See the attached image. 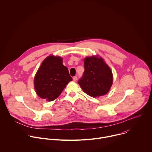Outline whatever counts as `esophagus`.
<instances>
[{
    "mask_svg": "<svg viewBox=\"0 0 152 152\" xmlns=\"http://www.w3.org/2000/svg\"><path fill=\"white\" fill-rule=\"evenodd\" d=\"M77 76H74V77H73V81H75V82H76V81L77 80Z\"/></svg>",
    "mask_w": 152,
    "mask_h": 152,
    "instance_id": "1",
    "label": "esophagus"
}]
</instances>
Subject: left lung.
Segmentation results:
<instances>
[{"label":"left lung","instance_id":"obj_1","mask_svg":"<svg viewBox=\"0 0 152 152\" xmlns=\"http://www.w3.org/2000/svg\"><path fill=\"white\" fill-rule=\"evenodd\" d=\"M84 68L83 76L78 81L82 90L93 97L107 93L113 84V76L103 59L97 56L86 57L84 59Z\"/></svg>","mask_w":152,"mask_h":152}]
</instances>
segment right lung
<instances>
[{"label": "right lung", "mask_w": 152, "mask_h": 152, "mask_svg": "<svg viewBox=\"0 0 152 152\" xmlns=\"http://www.w3.org/2000/svg\"><path fill=\"white\" fill-rule=\"evenodd\" d=\"M72 80L68 69L62 64L61 57L50 55L38 69L34 77V88L39 97L53 101Z\"/></svg>", "instance_id": "add662e5"}]
</instances>
